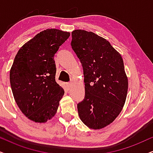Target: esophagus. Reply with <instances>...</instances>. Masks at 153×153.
Returning <instances> with one entry per match:
<instances>
[{
    "label": "esophagus",
    "mask_w": 153,
    "mask_h": 153,
    "mask_svg": "<svg viewBox=\"0 0 153 153\" xmlns=\"http://www.w3.org/2000/svg\"><path fill=\"white\" fill-rule=\"evenodd\" d=\"M66 86L68 89H71V87H72V83H71V82H67L66 83Z\"/></svg>",
    "instance_id": "esophagus-1"
}]
</instances>
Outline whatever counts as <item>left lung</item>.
Here are the masks:
<instances>
[{
  "label": "left lung",
  "mask_w": 153,
  "mask_h": 153,
  "mask_svg": "<svg viewBox=\"0 0 153 153\" xmlns=\"http://www.w3.org/2000/svg\"><path fill=\"white\" fill-rule=\"evenodd\" d=\"M71 46L83 68L85 96L78 104L81 121L99 130L114 121L126 100L128 82L121 54L92 32H72Z\"/></svg>",
  "instance_id": "8db88e82"
}]
</instances>
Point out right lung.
I'll list each match as a JSON object with an SVG mask.
<instances>
[{
  "label": "right lung",
  "instance_id": "right-lung-1",
  "mask_svg": "<svg viewBox=\"0 0 153 153\" xmlns=\"http://www.w3.org/2000/svg\"><path fill=\"white\" fill-rule=\"evenodd\" d=\"M70 32L47 29L25 43L17 51L10 71L14 99L25 117L46 123L57 112L64 90L56 82L53 57Z\"/></svg>",
  "mask_w": 153,
  "mask_h": 153
}]
</instances>
